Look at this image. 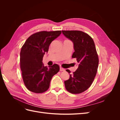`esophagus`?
I'll use <instances>...</instances> for the list:
<instances>
[{
    "instance_id": "obj_1",
    "label": "esophagus",
    "mask_w": 120,
    "mask_h": 120,
    "mask_svg": "<svg viewBox=\"0 0 120 120\" xmlns=\"http://www.w3.org/2000/svg\"><path fill=\"white\" fill-rule=\"evenodd\" d=\"M60 71H65L64 69V68H61V67H60Z\"/></svg>"
}]
</instances>
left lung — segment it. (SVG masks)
<instances>
[{"label": "left lung", "instance_id": "1", "mask_svg": "<svg viewBox=\"0 0 120 120\" xmlns=\"http://www.w3.org/2000/svg\"><path fill=\"white\" fill-rule=\"evenodd\" d=\"M62 33L73 43L72 57L78 63L77 70L64 82L65 87L71 94L81 93L91 86L97 72L99 58L95 43L89 34L82 31L62 30ZM66 71L71 73L70 70Z\"/></svg>", "mask_w": 120, "mask_h": 120}]
</instances>
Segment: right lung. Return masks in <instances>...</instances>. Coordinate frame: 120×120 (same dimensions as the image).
Instances as JSON below:
<instances>
[{
    "label": "right lung",
    "instance_id": "1",
    "mask_svg": "<svg viewBox=\"0 0 120 120\" xmlns=\"http://www.w3.org/2000/svg\"><path fill=\"white\" fill-rule=\"evenodd\" d=\"M61 31H42L30 35L25 42L20 53V68L26 88L35 93H42L49 87L53 76L60 71L57 64L45 67L42 59L49 46L59 37Z\"/></svg>",
    "mask_w": 120,
    "mask_h": 120
}]
</instances>
